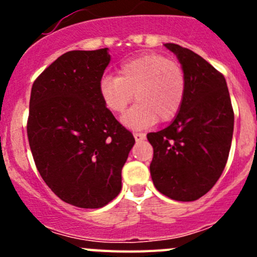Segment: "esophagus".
<instances>
[{"label": "esophagus", "mask_w": 257, "mask_h": 257, "mask_svg": "<svg viewBox=\"0 0 257 257\" xmlns=\"http://www.w3.org/2000/svg\"><path fill=\"white\" fill-rule=\"evenodd\" d=\"M134 138H135L136 142H142V140L145 139V134L135 133V134H134Z\"/></svg>", "instance_id": "34e87169"}]
</instances>
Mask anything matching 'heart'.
Returning a JSON list of instances; mask_svg holds the SVG:
<instances>
[{
    "label": "heart",
    "instance_id": "1",
    "mask_svg": "<svg viewBox=\"0 0 257 257\" xmlns=\"http://www.w3.org/2000/svg\"><path fill=\"white\" fill-rule=\"evenodd\" d=\"M185 76L176 61L160 54H143L122 61L118 76L105 74L97 91L104 106L112 113H122L133 101L138 103L122 117V123L142 130L176 117L185 99Z\"/></svg>",
    "mask_w": 257,
    "mask_h": 257
}]
</instances>
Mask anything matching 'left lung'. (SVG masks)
<instances>
[{
  "label": "left lung",
  "mask_w": 257,
  "mask_h": 257,
  "mask_svg": "<svg viewBox=\"0 0 257 257\" xmlns=\"http://www.w3.org/2000/svg\"><path fill=\"white\" fill-rule=\"evenodd\" d=\"M165 46L178 56L185 76V99L170 126L147 135L153 147L151 175L158 192L175 201L205 196L225 169L234 112L226 81L192 50Z\"/></svg>",
  "instance_id": "obj_1"
}]
</instances>
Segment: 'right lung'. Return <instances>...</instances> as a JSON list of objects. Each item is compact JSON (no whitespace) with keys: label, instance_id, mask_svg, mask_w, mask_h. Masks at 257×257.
<instances>
[{"label":"right lung","instance_id":"add662e5","mask_svg":"<svg viewBox=\"0 0 257 257\" xmlns=\"http://www.w3.org/2000/svg\"><path fill=\"white\" fill-rule=\"evenodd\" d=\"M109 61L106 47L68 51L32 86L27 134L36 167L47 187L76 207L100 208L119 194L135 144L99 96Z\"/></svg>","mask_w":257,"mask_h":257}]
</instances>
